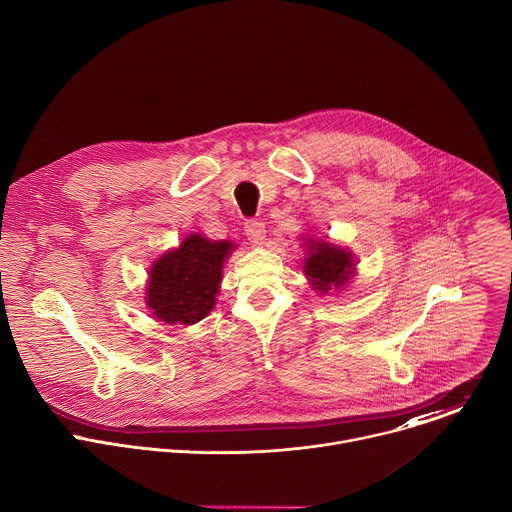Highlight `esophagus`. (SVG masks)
<instances>
[{"label":"esophagus","instance_id":"esophagus-1","mask_svg":"<svg viewBox=\"0 0 512 512\" xmlns=\"http://www.w3.org/2000/svg\"><path fill=\"white\" fill-rule=\"evenodd\" d=\"M245 235L253 245H263L265 239V225L259 221H247L245 223Z\"/></svg>","mask_w":512,"mask_h":512}]
</instances>
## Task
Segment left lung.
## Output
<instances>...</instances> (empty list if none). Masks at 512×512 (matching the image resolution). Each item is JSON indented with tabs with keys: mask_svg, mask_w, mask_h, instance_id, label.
Wrapping results in <instances>:
<instances>
[{
	"mask_svg": "<svg viewBox=\"0 0 512 512\" xmlns=\"http://www.w3.org/2000/svg\"><path fill=\"white\" fill-rule=\"evenodd\" d=\"M308 257L304 259V271L314 289L326 294L332 287H344L354 271V259L350 251L328 241H308Z\"/></svg>",
	"mask_w": 512,
	"mask_h": 512,
	"instance_id": "1",
	"label": "left lung"
}]
</instances>
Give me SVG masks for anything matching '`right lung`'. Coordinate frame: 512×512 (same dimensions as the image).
<instances>
[{
    "label": "right lung",
    "instance_id": "right-lung-1",
    "mask_svg": "<svg viewBox=\"0 0 512 512\" xmlns=\"http://www.w3.org/2000/svg\"><path fill=\"white\" fill-rule=\"evenodd\" d=\"M231 241H208L190 235L178 249L164 253L152 267L145 302L166 324H196L216 304L223 263L233 251Z\"/></svg>",
    "mask_w": 512,
    "mask_h": 512
}]
</instances>
